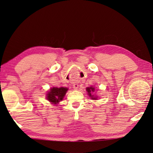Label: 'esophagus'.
<instances>
[{"mask_svg":"<svg viewBox=\"0 0 153 153\" xmlns=\"http://www.w3.org/2000/svg\"><path fill=\"white\" fill-rule=\"evenodd\" d=\"M73 88L74 89V90H76V89L79 88V85H78V84H74L73 85Z\"/></svg>","mask_w":153,"mask_h":153,"instance_id":"34e87169","label":"esophagus"}]
</instances>
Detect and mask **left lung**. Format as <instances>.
<instances>
[{
    "label": "left lung",
    "instance_id": "1",
    "mask_svg": "<svg viewBox=\"0 0 153 153\" xmlns=\"http://www.w3.org/2000/svg\"><path fill=\"white\" fill-rule=\"evenodd\" d=\"M86 91H87V94L89 97H90V98L91 99L93 100H97V99L98 97H94V95L93 94V93H94V87H93V86H90V87H87L86 88Z\"/></svg>",
    "mask_w": 153,
    "mask_h": 153
}]
</instances>
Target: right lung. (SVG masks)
<instances>
[{
    "label": "right lung",
    "mask_w": 153,
    "mask_h": 153,
    "mask_svg": "<svg viewBox=\"0 0 153 153\" xmlns=\"http://www.w3.org/2000/svg\"><path fill=\"white\" fill-rule=\"evenodd\" d=\"M67 91L68 88L66 87L51 88L47 94V99L52 104L57 105L60 101L62 100Z\"/></svg>",
    "instance_id": "1"
}]
</instances>
